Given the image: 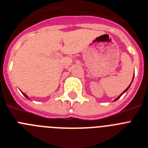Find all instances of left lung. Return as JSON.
Wrapping results in <instances>:
<instances>
[{"label": "left lung", "instance_id": "1", "mask_svg": "<svg viewBox=\"0 0 148 148\" xmlns=\"http://www.w3.org/2000/svg\"><path fill=\"white\" fill-rule=\"evenodd\" d=\"M133 79H134V75H133V79H132V81H133ZM132 81L131 84H130V85H129V87L127 88H126V89H125V91H123V93H122V94H120V95H119V96H118V97H116V99H115V100H114V101H117V100H118V99H119V97H121V96H122V95H123V94H124V93H125V92H126V91H128V89H129V87H130V86H131V85H132Z\"/></svg>", "mask_w": 148, "mask_h": 148}]
</instances>
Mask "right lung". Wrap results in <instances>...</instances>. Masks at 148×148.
<instances>
[{
    "mask_svg": "<svg viewBox=\"0 0 148 148\" xmlns=\"http://www.w3.org/2000/svg\"><path fill=\"white\" fill-rule=\"evenodd\" d=\"M21 92H22V91H21ZM22 93H23V95H24V96H25V97H26V98H27V99H29V97H28L27 95H25V94L23 93V92H22Z\"/></svg>",
    "mask_w": 148,
    "mask_h": 148,
    "instance_id": "obj_1",
    "label": "right lung"
}]
</instances>
